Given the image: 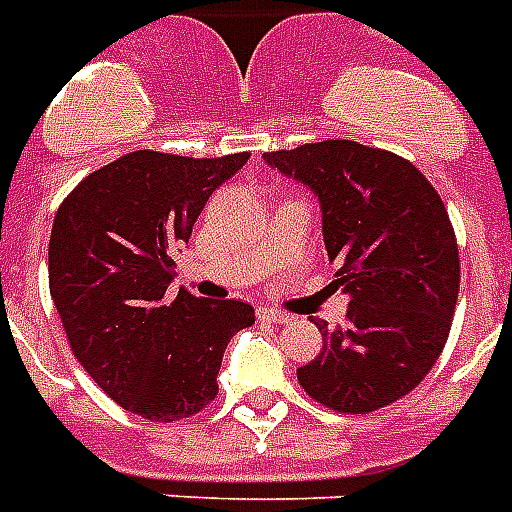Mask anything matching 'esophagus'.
I'll list each match as a JSON object with an SVG mask.
<instances>
[{
  "mask_svg": "<svg viewBox=\"0 0 512 512\" xmlns=\"http://www.w3.org/2000/svg\"><path fill=\"white\" fill-rule=\"evenodd\" d=\"M257 321H263V323H289V321H292V315L281 313V310H273V307H260V310H257Z\"/></svg>",
  "mask_w": 512,
  "mask_h": 512,
  "instance_id": "obj_1",
  "label": "esophagus"
}]
</instances>
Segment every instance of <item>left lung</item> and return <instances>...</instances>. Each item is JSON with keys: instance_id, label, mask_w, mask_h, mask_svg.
Returning <instances> with one entry per match:
<instances>
[{"instance_id": "8db88e82", "label": "left lung", "mask_w": 512, "mask_h": 512, "mask_svg": "<svg viewBox=\"0 0 512 512\" xmlns=\"http://www.w3.org/2000/svg\"><path fill=\"white\" fill-rule=\"evenodd\" d=\"M321 202L334 286L350 294L344 326L328 328L297 378L315 402L371 413L402 400L434 368L460 289L458 239L442 197L405 157L347 139L263 155Z\"/></svg>"}]
</instances>
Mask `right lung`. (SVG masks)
<instances>
[{
    "mask_svg": "<svg viewBox=\"0 0 512 512\" xmlns=\"http://www.w3.org/2000/svg\"><path fill=\"white\" fill-rule=\"evenodd\" d=\"M247 160L139 149L89 173L54 215L49 294L76 360L128 413L197 415L231 336L255 323L247 302L170 286L205 202Z\"/></svg>",
    "mask_w": 512,
    "mask_h": 512,
    "instance_id": "add662e5",
    "label": "right lung"
}]
</instances>
